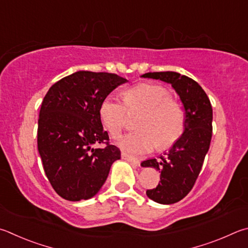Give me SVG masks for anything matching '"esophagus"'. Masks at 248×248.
Listing matches in <instances>:
<instances>
[{
    "label": "esophagus",
    "mask_w": 248,
    "mask_h": 248,
    "mask_svg": "<svg viewBox=\"0 0 248 248\" xmlns=\"http://www.w3.org/2000/svg\"><path fill=\"white\" fill-rule=\"evenodd\" d=\"M121 157H123L124 159L130 161V163H132L133 165H136V166H139V165H140V160H139L138 158H136V157H133V156L128 155L127 153L121 152Z\"/></svg>",
    "instance_id": "34e87169"
}]
</instances>
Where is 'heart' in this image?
<instances>
[{
    "mask_svg": "<svg viewBox=\"0 0 248 248\" xmlns=\"http://www.w3.org/2000/svg\"><path fill=\"white\" fill-rule=\"evenodd\" d=\"M128 111H142L137 121L139 130L127 134L118 143L131 155L151 152L157 143L158 147L167 148L178 141L186 128L181 105L164 85L139 83L125 90L124 101L111 95L103 100L100 106L102 123L114 139H118L127 127Z\"/></svg>",
    "mask_w": 248,
    "mask_h": 248,
    "instance_id": "obj_1",
    "label": "heart"
}]
</instances>
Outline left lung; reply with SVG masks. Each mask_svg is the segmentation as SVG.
I'll list each match as a JSON object with an SVG mask.
<instances>
[{"label":"left lung","instance_id":"8db88e82","mask_svg":"<svg viewBox=\"0 0 248 248\" xmlns=\"http://www.w3.org/2000/svg\"><path fill=\"white\" fill-rule=\"evenodd\" d=\"M144 78L168 82L179 94L186 110L184 132L168 153L159 159L143 161V167L160 172L158 186L146 191L159 204H173L186 197L201 172L213 136V108L208 96L195 80L174 71L142 75Z\"/></svg>","mask_w":248,"mask_h":248}]
</instances>
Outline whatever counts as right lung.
<instances>
[{
  "instance_id": "1",
  "label": "right lung",
  "mask_w": 248,
  "mask_h": 248,
  "mask_svg": "<svg viewBox=\"0 0 248 248\" xmlns=\"http://www.w3.org/2000/svg\"><path fill=\"white\" fill-rule=\"evenodd\" d=\"M116 74L77 71L54 83L38 120V150L52 187L71 202L89 200L105 183L120 150L103 130L100 106L118 85ZM106 146L94 149L93 145Z\"/></svg>"
}]
</instances>
